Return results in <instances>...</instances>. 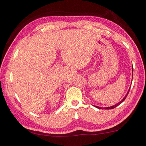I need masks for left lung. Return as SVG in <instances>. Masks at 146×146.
<instances>
[{"instance_id":"left-lung-1","label":"left lung","mask_w":146,"mask_h":146,"mask_svg":"<svg viewBox=\"0 0 146 146\" xmlns=\"http://www.w3.org/2000/svg\"><path fill=\"white\" fill-rule=\"evenodd\" d=\"M132 73H133V66H132ZM132 78H133V74H132ZM129 89H130V87H129V90L128 91V92H127V93H126V94L125 95V96H124L123 99H122L120 102H119V103H116V104H115V105H113V106H111V107H98V106H94L96 108H99V109H107V110H108V109H113V108H115L116 107H117L118 105H119L121 104V103H123L124 101V100L126 99V96H128V93H129Z\"/></svg>"}]
</instances>
